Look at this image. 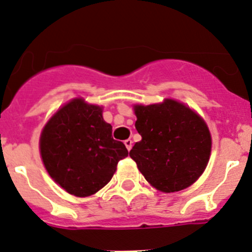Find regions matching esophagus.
Instances as JSON below:
<instances>
[{"label":"esophagus","mask_w":252,"mask_h":252,"mask_svg":"<svg viewBox=\"0 0 252 252\" xmlns=\"http://www.w3.org/2000/svg\"><path fill=\"white\" fill-rule=\"evenodd\" d=\"M124 145H126V147L128 149V151H130L131 147H133V141H131L130 139H126V140L124 141Z\"/></svg>","instance_id":"obj_1"}]
</instances>
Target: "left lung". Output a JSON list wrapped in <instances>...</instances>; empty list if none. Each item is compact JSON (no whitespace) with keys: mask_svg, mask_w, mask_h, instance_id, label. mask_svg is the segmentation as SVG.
Instances as JSON below:
<instances>
[{"mask_svg":"<svg viewBox=\"0 0 252 252\" xmlns=\"http://www.w3.org/2000/svg\"><path fill=\"white\" fill-rule=\"evenodd\" d=\"M135 128L141 135L130 150L145 179L163 192L190 187L208 163L211 135L194 111L174 100L135 106Z\"/></svg>","mask_w":252,"mask_h":252,"instance_id":"left-lung-1","label":"left lung"}]
</instances>
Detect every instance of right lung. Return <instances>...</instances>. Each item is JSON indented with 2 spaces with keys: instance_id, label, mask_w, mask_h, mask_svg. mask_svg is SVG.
<instances>
[{
  "instance_id": "add662e5",
  "label": "right lung",
  "mask_w": 252,
  "mask_h": 252,
  "mask_svg": "<svg viewBox=\"0 0 252 252\" xmlns=\"http://www.w3.org/2000/svg\"><path fill=\"white\" fill-rule=\"evenodd\" d=\"M48 174L69 194L90 196L112 179L117 164L128 156L122 141L112 138L102 108L74 98L48 121L40 138Z\"/></svg>"
}]
</instances>
